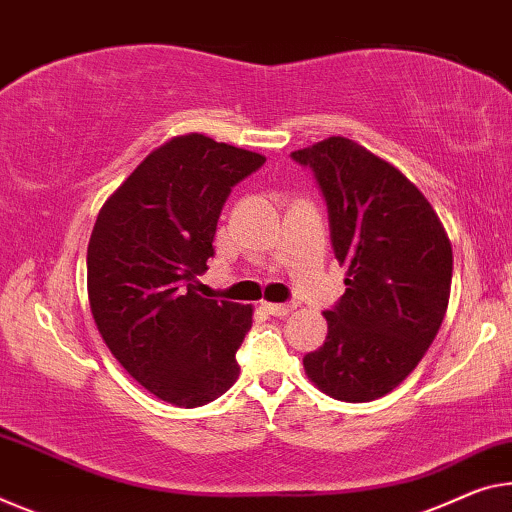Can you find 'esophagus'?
<instances>
[{
	"instance_id": "obj_1",
	"label": "esophagus",
	"mask_w": 512,
	"mask_h": 512,
	"mask_svg": "<svg viewBox=\"0 0 512 512\" xmlns=\"http://www.w3.org/2000/svg\"><path fill=\"white\" fill-rule=\"evenodd\" d=\"M263 309L267 313H272V316H288L290 311H293V304H277V302H263Z\"/></svg>"
}]
</instances>
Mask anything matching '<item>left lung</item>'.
I'll return each instance as SVG.
<instances>
[{
	"label": "left lung",
	"instance_id": "left-lung-1",
	"mask_svg": "<svg viewBox=\"0 0 512 512\" xmlns=\"http://www.w3.org/2000/svg\"><path fill=\"white\" fill-rule=\"evenodd\" d=\"M290 155L316 174L334 256L348 267L304 371L327 396L371 403L414 371L442 327L451 240L419 187L357 141L329 137Z\"/></svg>",
	"mask_w": 512,
	"mask_h": 512
}]
</instances>
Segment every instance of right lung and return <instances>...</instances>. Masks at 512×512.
<instances>
[{"mask_svg": "<svg viewBox=\"0 0 512 512\" xmlns=\"http://www.w3.org/2000/svg\"><path fill=\"white\" fill-rule=\"evenodd\" d=\"M265 157L199 132L169 139L100 208L86 251L98 332L141 387L199 407L238 380L235 352L251 327L247 304L206 300L196 277L215 254L231 187Z\"/></svg>", "mask_w": 512, "mask_h": 512, "instance_id": "add662e5", "label": "right lung"}]
</instances>
